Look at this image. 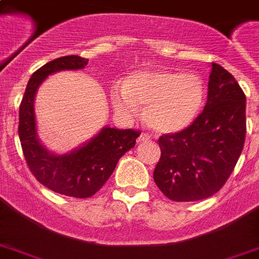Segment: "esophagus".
<instances>
[{
	"mask_svg": "<svg viewBox=\"0 0 259 259\" xmlns=\"http://www.w3.org/2000/svg\"><path fill=\"white\" fill-rule=\"evenodd\" d=\"M148 141H149V137H148V136L144 133H142L141 136L137 138V142H140V144H142V142H148Z\"/></svg>",
	"mask_w": 259,
	"mask_h": 259,
	"instance_id": "obj_1",
	"label": "esophagus"
}]
</instances>
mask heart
I'll return each mask as SVG.
<instances>
[{"mask_svg": "<svg viewBox=\"0 0 259 259\" xmlns=\"http://www.w3.org/2000/svg\"><path fill=\"white\" fill-rule=\"evenodd\" d=\"M205 86L196 74L183 71H154L132 75L125 87L111 90L115 111L132 118L137 106L144 107V121L157 134H172L187 129L200 113Z\"/></svg>", "mask_w": 259, "mask_h": 259, "instance_id": "obj_1", "label": "heart"}]
</instances>
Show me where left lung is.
Instances as JSON below:
<instances>
[{
    "label": "left lung",
    "instance_id": "left-lung-1",
    "mask_svg": "<svg viewBox=\"0 0 259 259\" xmlns=\"http://www.w3.org/2000/svg\"><path fill=\"white\" fill-rule=\"evenodd\" d=\"M245 137V93L229 71L212 63L203 111L187 129L158 138L154 183L173 201L212 196L233 173Z\"/></svg>",
    "mask_w": 259,
    "mask_h": 259
}]
</instances>
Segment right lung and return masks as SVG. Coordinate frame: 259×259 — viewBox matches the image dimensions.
<instances>
[{"mask_svg":"<svg viewBox=\"0 0 259 259\" xmlns=\"http://www.w3.org/2000/svg\"><path fill=\"white\" fill-rule=\"evenodd\" d=\"M89 60L76 55L47 63L30 76L20 105L18 137L30 172L38 183L54 192L86 199L93 196L109 180L118 160L136 145L140 132L105 126L80 148L67 154H55L40 144L36 133L34 97L48 75L64 70H82Z\"/></svg>","mask_w":259,"mask_h":259,"instance_id":"1","label":"right lung"}]
</instances>
